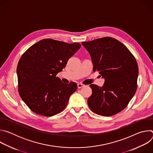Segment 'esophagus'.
<instances>
[{"label":"esophagus","instance_id":"34e87169","mask_svg":"<svg viewBox=\"0 0 153 153\" xmlns=\"http://www.w3.org/2000/svg\"><path fill=\"white\" fill-rule=\"evenodd\" d=\"M85 85L83 84H82V83H77V88H82V87H83Z\"/></svg>","mask_w":153,"mask_h":153}]
</instances>
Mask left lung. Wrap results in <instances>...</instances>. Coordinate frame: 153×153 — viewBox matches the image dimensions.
Instances as JSON below:
<instances>
[{
  "label": "left lung",
  "mask_w": 153,
  "mask_h": 153,
  "mask_svg": "<svg viewBox=\"0 0 153 153\" xmlns=\"http://www.w3.org/2000/svg\"><path fill=\"white\" fill-rule=\"evenodd\" d=\"M82 44L91 56L93 71H99L105 79L102 87L90 85L89 107L102 116L117 114L126 107L137 90L139 68L135 57L123 43L110 37Z\"/></svg>",
  "instance_id": "8db88e82"
}]
</instances>
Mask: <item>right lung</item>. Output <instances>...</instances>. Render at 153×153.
<instances>
[{
    "label": "right lung",
    "mask_w": 153,
    "mask_h": 153,
    "mask_svg": "<svg viewBox=\"0 0 153 153\" xmlns=\"http://www.w3.org/2000/svg\"><path fill=\"white\" fill-rule=\"evenodd\" d=\"M80 47L79 43L45 39L21 56L17 67L18 91L32 111L50 117L65 110L77 85L64 83L56 75Z\"/></svg>",
    "instance_id": "1"
}]
</instances>
